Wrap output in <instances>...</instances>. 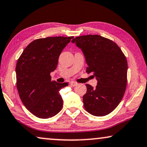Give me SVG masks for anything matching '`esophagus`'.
<instances>
[{
    "label": "esophagus",
    "instance_id": "1",
    "mask_svg": "<svg viewBox=\"0 0 147 147\" xmlns=\"http://www.w3.org/2000/svg\"><path fill=\"white\" fill-rule=\"evenodd\" d=\"M77 85V83H76V82H70V85L71 86V87H75Z\"/></svg>",
    "mask_w": 147,
    "mask_h": 147
}]
</instances>
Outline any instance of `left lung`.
Segmentation results:
<instances>
[{
	"mask_svg": "<svg viewBox=\"0 0 147 147\" xmlns=\"http://www.w3.org/2000/svg\"><path fill=\"white\" fill-rule=\"evenodd\" d=\"M72 42L83 51L88 65L86 72L97 79L95 87L86 84L84 107L95 116H106L116 108L126 91V56L114 42L99 35L76 37Z\"/></svg>",
	"mask_w": 147,
	"mask_h": 147,
	"instance_id": "left-lung-1",
	"label": "left lung"
}]
</instances>
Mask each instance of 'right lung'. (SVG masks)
Instances as JSON below:
<instances>
[{"label":"right lung","mask_w":147,"mask_h":147,"mask_svg":"<svg viewBox=\"0 0 147 147\" xmlns=\"http://www.w3.org/2000/svg\"><path fill=\"white\" fill-rule=\"evenodd\" d=\"M73 36L37 39L24 49L16 65L17 88L25 107L40 118L47 119L62 109L60 90L68 83L52 81L51 72L57 67L58 58Z\"/></svg>","instance_id":"1"}]
</instances>
